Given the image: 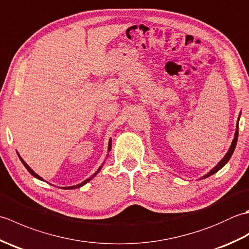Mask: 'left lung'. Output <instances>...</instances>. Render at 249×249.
<instances>
[{
	"mask_svg": "<svg viewBox=\"0 0 249 249\" xmlns=\"http://www.w3.org/2000/svg\"><path fill=\"white\" fill-rule=\"evenodd\" d=\"M240 118H241V113L239 115V120H237V122H236V128H235V133H234V138H233V140H232V143H231V145L229 147L228 152L226 153V155L224 156V158H221V160L212 169V170H210L208 173L204 174L203 177H201L200 179H203V178H209L211 176H213L214 173L219 171L220 169L223 168L226 165V163L229 161L232 154H233V152H234V149H235V146H236V142H237V137H239V121H240Z\"/></svg>",
	"mask_w": 249,
	"mask_h": 249,
	"instance_id": "left-lung-1",
	"label": "left lung"
}]
</instances>
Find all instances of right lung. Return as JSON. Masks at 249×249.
<instances>
[{
    "label": "right lung",
    "mask_w": 249,
    "mask_h": 249,
    "mask_svg": "<svg viewBox=\"0 0 249 249\" xmlns=\"http://www.w3.org/2000/svg\"><path fill=\"white\" fill-rule=\"evenodd\" d=\"M111 143H112V139H109V143H108V152H110V150H111ZM17 154H18V157L20 158V160H21V162H22L23 163V166L26 168V170H28L31 174H32V176H33L34 178H38V179H40V181H44V178H40L39 176H38V174H37L36 172H34L33 170H32V169L29 167V165H28V163H26L23 160H22V157H21L20 156V154H19V153L17 152ZM108 155L109 154H107V157H108ZM107 157H106V158H107ZM104 163H105V161L102 163V166H100L98 169H97V170L96 171H95V173L93 174V176H91V177H89V178H88L87 179H84V181L83 182H81L80 184H78V185H73V186H68V187H63V188H65V189H76V188H80L81 186H83V185H86L88 182H89V181H91V179L93 178H95V177H96L97 176V174H98V172L100 171V170H102V168H103V166H104Z\"/></svg>",
    "instance_id": "add662e5"
}]
</instances>
